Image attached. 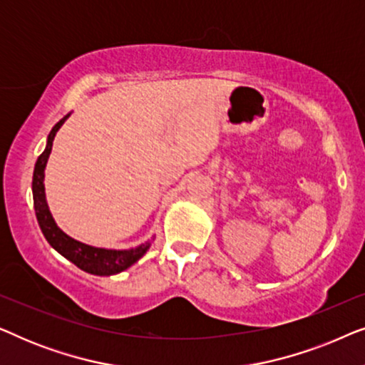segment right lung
<instances>
[{
    "instance_id": "add662e5",
    "label": "right lung",
    "mask_w": 365,
    "mask_h": 365,
    "mask_svg": "<svg viewBox=\"0 0 365 365\" xmlns=\"http://www.w3.org/2000/svg\"><path fill=\"white\" fill-rule=\"evenodd\" d=\"M69 118L66 114L61 121L54 124V128L49 133L46 148L38 158L36 164H34L33 173V201H34V211H36V219L39 227H41L43 236L46 241L51 244L53 249L71 261L74 266L83 269L84 272L94 274V276H113V274H119L131 267L134 262L139 261L149 247H151V241H146L141 246L131 247V249H104V247H94L88 246V244L79 242L76 239L69 237L64 234L49 212L46 194H44V169H46V163L49 154L53 149V141L59 128L63 126L64 121Z\"/></svg>"
}]
</instances>
